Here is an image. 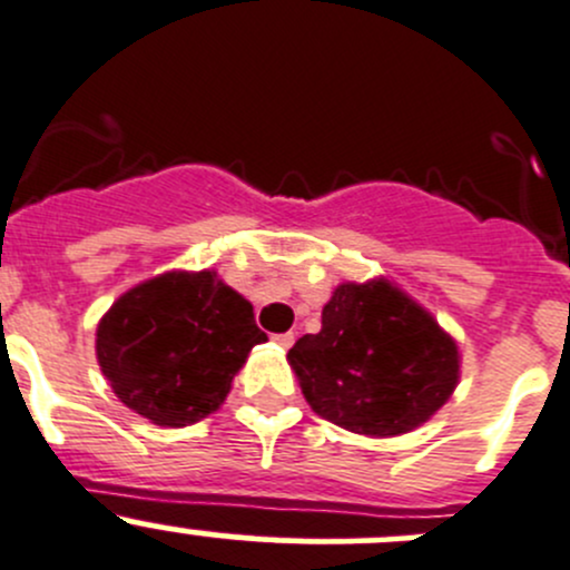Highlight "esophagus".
I'll list each match as a JSON object with an SVG mask.
<instances>
[{"label":"esophagus","mask_w":570,"mask_h":570,"mask_svg":"<svg viewBox=\"0 0 570 570\" xmlns=\"http://www.w3.org/2000/svg\"><path fill=\"white\" fill-rule=\"evenodd\" d=\"M273 342L281 344L284 350H289L292 344H295V336H292V333H278V336H273Z\"/></svg>","instance_id":"34e87169"}]
</instances>
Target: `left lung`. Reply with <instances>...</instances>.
Masks as SVG:
<instances>
[{
    "label": "left lung",
    "mask_w": 570,
    "mask_h": 570,
    "mask_svg": "<svg viewBox=\"0 0 570 570\" xmlns=\"http://www.w3.org/2000/svg\"><path fill=\"white\" fill-rule=\"evenodd\" d=\"M286 361L317 416L370 439L422 428L461 381L455 338L389 278L338 284Z\"/></svg>",
    "instance_id": "obj_1"
}]
</instances>
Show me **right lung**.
<instances>
[{"label":"right lung","instance_id":"1","mask_svg":"<svg viewBox=\"0 0 570 570\" xmlns=\"http://www.w3.org/2000/svg\"><path fill=\"white\" fill-rule=\"evenodd\" d=\"M262 342L253 306L215 269H168L109 306L96 358L126 407L159 428H187L223 405Z\"/></svg>","mask_w":570,"mask_h":570}]
</instances>
